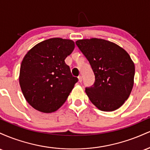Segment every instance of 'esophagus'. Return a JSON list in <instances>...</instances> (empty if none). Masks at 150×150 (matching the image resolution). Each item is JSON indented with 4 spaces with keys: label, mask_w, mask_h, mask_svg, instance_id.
<instances>
[{
    "label": "esophagus",
    "mask_w": 150,
    "mask_h": 150,
    "mask_svg": "<svg viewBox=\"0 0 150 150\" xmlns=\"http://www.w3.org/2000/svg\"><path fill=\"white\" fill-rule=\"evenodd\" d=\"M78 80H79V82H82V77L80 75V76H78Z\"/></svg>",
    "instance_id": "1"
}]
</instances>
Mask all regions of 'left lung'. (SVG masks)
<instances>
[{"mask_svg": "<svg viewBox=\"0 0 150 150\" xmlns=\"http://www.w3.org/2000/svg\"><path fill=\"white\" fill-rule=\"evenodd\" d=\"M89 61L94 83L86 87L89 100L101 111H113L128 99L133 87L135 65L124 49L101 39L75 42Z\"/></svg>", "mask_w": 150, "mask_h": 150, "instance_id": "obj_1", "label": "left lung"}]
</instances>
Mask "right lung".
Instances as JSON below:
<instances>
[{
	"mask_svg": "<svg viewBox=\"0 0 150 150\" xmlns=\"http://www.w3.org/2000/svg\"><path fill=\"white\" fill-rule=\"evenodd\" d=\"M74 48L72 40L52 38L39 43L25 55L19 80L24 97L34 108L51 113L66 101L78 81L65 63Z\"/></svg>",
	"mask_w": 150,
	"mask_h": 150,
	"instance_id": "add662e5",
	"label": "right lung"
}]
</instances>
